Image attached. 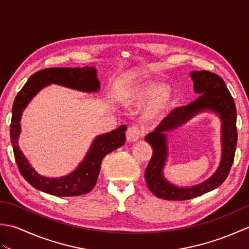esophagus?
Returning a JSON list of instances; mask_svg holds the SVG:
<instances>
[{
    "instance_id": "obj_1",
    "label": "esophagus",
    "mask_w": 249,
    "mask_h": 249,
    "mask_svg": "<svg viewBox=\"0 0 249 249\" xmlns=\"http://www.w3.org/2000/svg\"><path fill=\"white\" fill-rule=\"evenodd\" d=\"M141 136H142V130L139 126L137 125L130 126V127L127 129V131H126V139H127L128 142L137 141L141 138Z\"/></svg>"
}]
</instances>
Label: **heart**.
<instances>
[{
    "mask_svg": "<svg viewBox=\"0 0 249 249\" xmlns=\"http://www.w3.org/2000/svg\"><path fill=\"white\" fill-rule=\"evenodd\" d=\"M134 98L139 103L150 102L152 99L156 100V107H162L168 99V95L166 92V87L160 83H147L137 89Z\"/></svg>",
    "mask_w": 249,
    "mask_h": 249,
    "instance_id": "1",
    "label": "heart"
}]
</instances>
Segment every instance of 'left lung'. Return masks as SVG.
<instances>
[{"instance_id": "obj_1", "label": "left lung", "mask_w": 249, "mask_h": 249, "mask_svg": "<svg viewBox=\"0 0 249 249\" xmlns=\"http://www.w3.org/2000/svg\"><path fill=\"white\" fill-rule=\"evenodd\" d=\"M190 76L195 92L199 96L194 102L172 110L154 131L145 137V141L153 147V155L145 169V181L156 197L165 200L183 201L202 196L218 187L229 176L233 163L237 142L236 108L229 89L223 79L208 71H195ZM202 109H212L222 119V142L223 155L221 165L208 181L197 187L179 189L167 182L162 176V168L166 158L165 132L187 121Z\"/></svg>"}]
</instances>
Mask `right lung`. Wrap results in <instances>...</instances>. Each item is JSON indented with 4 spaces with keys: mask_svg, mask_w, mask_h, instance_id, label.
Wrapping results in <instances>:
<instances>
[{
    "mask_svg": "<svg viewBox=\"0 0 249 249\" xmlns=\"http://www.w3.org/2000/svg\"><path fill=\"white\" fill-rule=\"evenodd\" d=\"M50 83L60 84L83 92H96L99 89V81L97 80L96 71L94 67H52L33 73L17 94L13 105L10 141L13 144L16 162L25 181L40 192L56 197H73L88 194L96 184L103 158L125 143L126 126L122 125L118 129L98 136L94 140L83 161L68 176L59 178L39 176L30 166L19 149L17 141L20 134V119L23 109L37 92Z\"/></svg>",
    "mask_w": 249,
    "mask_h": 249,
    "instance_id": "right-lung-1",
    "label": "right lung"
}]
</instances>
